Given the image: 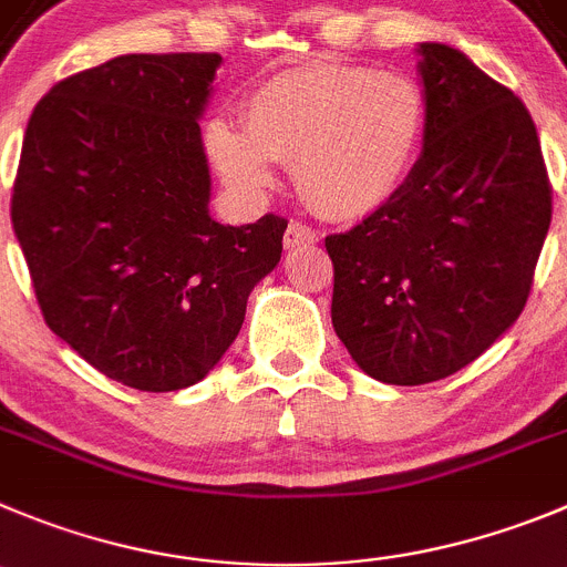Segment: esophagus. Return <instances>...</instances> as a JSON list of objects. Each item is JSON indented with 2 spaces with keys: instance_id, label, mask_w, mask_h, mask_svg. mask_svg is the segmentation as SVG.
<instances>
[{
  "instance_id": "34e87169",
  "label": "esophagus",
  "mask_w": 567,
  "mask_h": 567,
  "mask_svg": "<svg viewBox=\"0 0 567 567\" xmlns=\"http://www.w3.org/2000/svg\"><path fill=\"white\" fill-rule=\"evenodd\" d=\"M313 243H319V231L310 229V226H305V224H299V220L288 224V229H285V248L313 246Z\"/></svg>"
}]
</instances>
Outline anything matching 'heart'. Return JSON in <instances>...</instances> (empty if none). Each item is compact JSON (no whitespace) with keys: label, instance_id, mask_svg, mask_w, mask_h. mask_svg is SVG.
<instances>
[{"label":"heart","instance_id":"obj_1","mask_svg":"<svg viewBox=\"0 0 567 567\" xmlns=\"http://www.w3.org/2000/svg\"><path fill=\"white\" fill-rule=\"evenodd\" d=\"M425 140L427 97L414 78L336 61L259 83L246 100V128L215 116L204 131L209 158L235 193H268L274 162L293 164L299 193L332 220H361L394 200Z\"/></svg>","mask_w":567,"mask_h":567}]
</instances>
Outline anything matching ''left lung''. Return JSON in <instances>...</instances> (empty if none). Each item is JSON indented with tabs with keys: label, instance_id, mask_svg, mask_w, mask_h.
Instances as JSON below:
<instances>
[{
	"label": "left lung",
	"instance_id": "obj_1",
	"mask_svg": "<svg viewBox=\"0 0 567 567\" xmlns=\"http://www.w3.org/2000/svg\"><path fill=\"white\" fill-rule=\"evenodd\" d=\"M427 140L394 200L324 240L332 327L369 378L422 385L517 321L551 226L526 105L447 44H420Z\"/></svg>",
	"mask_w": 567,
	"mask_h": 567
}]
</instances>
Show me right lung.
Listing matches in <instances>:
<instances>
[{
    "mask_svg": "<svg viewBox=\"0 0 567 567\" xmlns=\"http://www.w3.org/2000/svg\"><path fill=\"white\" fill-rule=\"evenodd\" d=\"M218 52L120 55L55 83L21 145L10 218L47 327L140 391L198 383L277 268L288 220L209 218L200 114Z\"/></svg>",
    "mask_w": 567,
    "mask_h": 567,
    "instance_id": "right-lung-1",
    "label": "right lung"
}]
</instances>
